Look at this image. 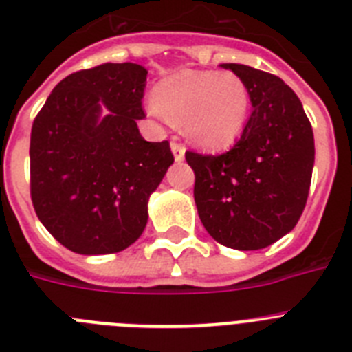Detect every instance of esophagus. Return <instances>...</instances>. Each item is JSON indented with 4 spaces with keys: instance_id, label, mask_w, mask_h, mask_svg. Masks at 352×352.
<instances>
[{
    "instance_id": "1",
    "label": "esophagus",
    "mask_w": 352,
    "mask_h": 352,
    "mask_svg": "<svg viewBox=\"0 0 352 352\" xmlns=\"http://www.w3.org/2000/svg\"><path fill=\"white\" fill-rule=\"evenodd\" d=\"M170 151H173L174 160L176 162H182L183 158H185V146L179 144V142H176V141L170 142Z\"/></svg>"
}]
</instances>
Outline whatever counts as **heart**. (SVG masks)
<instances>
[{"instance_id": "b5f03b06", "label": "heart", "mask_w": 352, "mask_h": 352, "mask_svg": "<svg viewBox=\"0 0 352 352\" xmlns=\"http://www.w3.org/2000/svg\"><path fill=\"white\" fill-rule=\"evenodd\" d=\"M162 121L185 126V135L204 149H223L241 135L250 114V91L234 72L183 70L162 80L146 104Z\"/></svg>"}]
</instances>
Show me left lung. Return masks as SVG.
Returning <instances> with one entry per match:
<instances>
[{
	"label": "left lung",
	"instance_id": "obj_1",
	"mask_svg": "<svg viewBox=\"0 0 352 352\" xmlns=\"http://www.w3.org/2000/svg\"><path fill=\"white\" fill-rule=\"evenodd\" d=\"M252 114L239 141L222 155L186 151L194 169L199 219L213 239L236 250H259L294 229L309 197L314 132L296 93L280 77L238 63Z\"/></svg>",
	"mask_w": 352,
	"mask_h": 352
}]
</instances>
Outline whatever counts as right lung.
<instances>
[{"mask_svg": "<svg viewBox=\"0 0 352 352\" xmlns=\"http://www.w3.org/2000/svg\"><path fill=\"white\" fill-rule=\"evenodd\" d=\"M148 70L104 63L65 77L33 121L31 201L43 227L68 250H125L144 231L148 199L174 162L167 141L148 142ZM108 114L101 116V107Z\"/></svg>", "mask_w": 352, "mask_h": 352, "instance_id": "1", "label": "right lung"}]
</instances>
